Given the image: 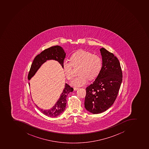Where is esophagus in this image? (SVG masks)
Returning <instances> with one entry per match:
<instances>
[{
  "mask_svg": "<svg viewBox=\"0 0 149 149\" xmlns=\"http://www.w3.org/2000/svg\"><path fill=\"white\" fill-rule=\"evenodd\" d=\"M79 89V87H74V91H77L78 89Z\"/></svg>",
  "mask_w": 149,
  "mask_h": 149,
  "instance_id": "1",
  "label": "esophagus"
}]
</instances>
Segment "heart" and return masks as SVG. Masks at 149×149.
<instances>
[{
    "mask_svg": "<svg viewBox=\"0 0 149 149\" xmlns=\"http://www.w3.org/2000/svg\"><path fill=\"white\" fill-rule=\"evenodd\" d=\"M79 76L71 82L74 86H81L97 77L102 68V60L100 56L92 54L87 51L79 50L73 54L70 57V62L65 61L63 64V70L68 79L71 80L74 75L73 67L79 66Z\"/></svg>",
    "mask_w": 149,
    "mask_h": 149,
    "instance_id": "heart-1",
    "label": "heart"
}]
</instances>
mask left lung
Instances as JSON below:
<instances>
[{"mask_svg":"<svg viewBox=\"0 0 149 149\" xmlns=\"http://www.w3.org/2000/svg\"><path fill=\"white\" fill-rule=\"evenodd\" d=\"M102 68L95 81L86 88L84 106L93 114L109 108L118 96L122 81V72L118 58L102 47Z\"/></svg>","mask_w":149,"mask_h":149,"instance_id":"left-lung-1","label":"left lung"}]
</instances>
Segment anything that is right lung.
Wrapping results in <instances>:
<instances>
[{"instance_id":"right-lung-1","label":"right lung","mask_w":149,"mask_h":149,"mask_svg":"<svg viewBox=\"0 0 149 149\" xmlns=\"http://www.w3.org/2000/svg\"><path fill=\"white\" fill-rule=\"evenodd\" d=\"M66 55L64 50L59 45H56L45 49L34 58L31 67L28 79L30 80L35 75L39 68L47 60H56L59 62L63 68V64ZM29 84L30 85V83ZM73 88L70 87V85L65 83L63 92L53 107L49 110L41 109L39 108L40 110L44 115L51 118H54L59 116L64 111L66 108L68 94L70 92H73ZM36 105L38 108V107L36 104Z\"/></svg>"}]
</instances>
